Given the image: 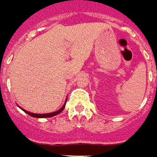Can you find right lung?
<instances>
[{
	"label": "right lung",
	"instance_id": "1",
	"mask_svg": "<svg viewBox=\"0 0 157 157\" xmlns=\"http://www.w3.org/2000/svg\"><path fill=\"white\" fill-rule=\"evenodd\" d=\"M65 105H66V103L64 104V105H63L62 108L60 109V110H58V111H56V112H52V113H45V114H35V113H31V112H28V111H25V110H23V109H22L23 112H25L27 114H29V116L31 117H38V118H43V117H53V116H56V115H57V114H59L60 112H63V110L64 109V107H65Z\"/></svg>",
	"mask_w": 157,
	"mask_h": 157
}]
</instances>
